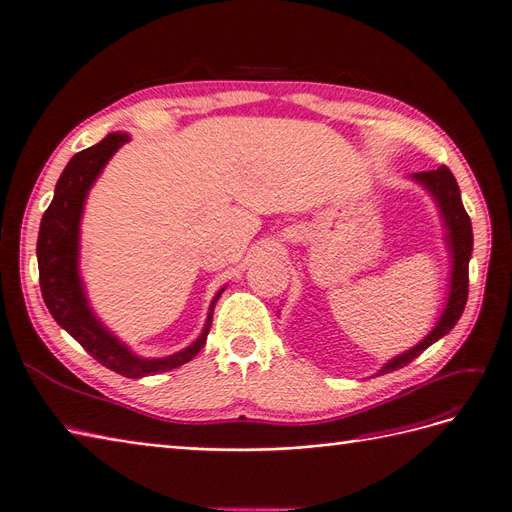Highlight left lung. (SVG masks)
Returning <instances> with one entry per match:
<instances>
[{"instance_id":"obj_1","label":"left lung","mask_w":512,"mask_h":512,"mask_svg":"<svg viewBox=\"0 0 512 512\" xmlns=\"http://www.w3.org/2000/svg\"><path fill=\"white\" fill-rule=\"evenodd\" d=\"M413 177L430 189V194L437 198L441 206V213L449 230V249L453 253L451 291H449L447 308L439 320V325L434 327L418 346L407 350L401 356L392 358L390 363H386L380 375L409 365L413 358H418L428 346H432L437 339L447 335L453 329V325L460 320L468 299V261L472 253V225H470L468 213L464 211L458 181L447 166H439L437 170H426V173H415Z\"/></svg>"}]
</instances>
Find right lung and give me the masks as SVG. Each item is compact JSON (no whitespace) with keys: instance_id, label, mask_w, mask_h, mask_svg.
Here are the masks:
<instances>
[{"instance_id":"obj_1","label":"right lung","mask_w":512,"mask_h":512,"mask_svg":"<svg viewBox=\"0 0 512 512\" xmlns=\"http://www.w3.org/2000/svg\"><path fill=\"white\" fill-rule=\"evenodd\" d=\"M126 141V135L113 132L99 145H92L69 160L59 183H56L54 198L42 217L40 236H37V268H40L44 304L56 323L73 339H78V344L90 352L92 358H97L103 367L124 377H145L181 367L202 350L206 335L211 331L213 308L223 289L215 295L204 331L196 342L173 356L151 358V361L132 354L90 312L78 274L80 217L90 185L99 177L113 151Z\"/></svg>"}]
</instances>
